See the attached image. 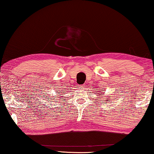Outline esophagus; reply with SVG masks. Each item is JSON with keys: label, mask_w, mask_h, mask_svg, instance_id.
<instances>
[{"label": "esophagus", "mask_w": 154, "mask_h": 154, "mask_svg": "<svg viewBox=\"0 0 154 154\" xmlns=\"http://www.w3.org/2000/svg\"><path fill=\"white\" fill-rule=\"evenodd\" d=\"M80 88H81V89H84L85 88V85H80Z\"/></svg>", "instance_id": "obj_1"}]
</instances>
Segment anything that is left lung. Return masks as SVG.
Masks as SVG:
<instances>
[{
	"mask_svg": "<svg viewBox=\"0 0 154 154\" xmlns=\"http://www.w3.org/2000/svg\"><path fill=\"white\" fill-rule=\"evenodd\" d=\"M101 92H102V91H101ZM98 92V91H97V92H99V93H98V96H102V94H104L103 92H102V94L99 93V92ZM108 98H109V97H106V100H105V101H108V100H110V99H108Z\"/></svg>",
	"mask_w": 154,
	"mask_h": 154,
	"instance_id": "1",
	"label": "left lung"
}]
</instances>
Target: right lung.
<instances>
[{
	"mask_svg": "<svg viewBox=\"0 0 154 154\" xmlns=\"http://www.w3.org/2000/svg\"><path fill=\"white\" fill-rule=\"evenodd\" d=\"M60 92H61V91H60ZM57 97H58V96H57Z\"/></svg>",
	"mask_w": 154,
	"mask_h": 154,
	"instance_id": "add662e5",
	"label": "right lung"
}]
</instances>
